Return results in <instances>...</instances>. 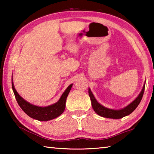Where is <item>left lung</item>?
<instances>
[{
	"mask_svg": "<svg viewBox=\"0 0 154 154\" xmlns=\"http://www.w3.org/2000/svg\"><path fill=\"white\" fill-rule=\"evenodd\" d=\"M145 85H143L142 91L140 92L139 95L138 96V97L135 99L133 102L130 103L129 105H128L125 108L120 109V110H113V109H110L105 107V106L101 105L100 104H99L97 102V100L95 99L93 94L91 92L90 89L88 90V93H89L90 100L92 101V108L98 116L106 118L120 119L124 118L125 116H128V115L132 113V112L135 110V109L137 107L138 105H139V103L140 101H141V99L143 98V94H144Z\"/></svg>",
	"mask_w": 154,
	"mask_h": 154,
	"instance_id": "obj_1",
	"label": "left lung"
}]
</instances>
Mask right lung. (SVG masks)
Here are the masks:
<instances>
[{
  "label": "right lung",
  "mask_w": 154,
  "mask_h": 154,
  "mask_svg": "<svg viewBox=\"0 0 154 154\" xmlns=\"http://www.w3.org/2000/svg\"><path fill=\"white\" fill-rule=\"evenodd\" d=\"M72 85V84H71L66 88L65 92L62 94L60 100L56 103L50 106H45V107H41V106L33 105L21 97L18 94L17 91L15 90L12 82L13 91H14L15 97L18 105L28 116L38 121L51 120V119H53L60 116L63 113L65 109V105H66V98L69 95L70 90H71Z\"/></svg>",
  "instance_id": "right-lung-1"
}]
</instances>
